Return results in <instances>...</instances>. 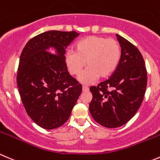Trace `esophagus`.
<instances>
[{
  "label": "esophagus",
  "instance_id": "1",
  "mask_svg": "<svg viewBox=\"0 0 160 160\" xmlns=\"http://www.w3.org/2000/svg\"><path fill=\"white\" fill-rule=\"evenodd\" d=\"M82 89H83V91H88L89 90V88L88 86H86V85H83L82 86Z\"/></svg>",
  "mask_w": 160,
  "mask_h": 160
}]
</instances>
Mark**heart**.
<instances>
[{
    "label": "heart",
    "mask_w": 160,
    "mask_h": 160,
    "mask_svg": "<svg viewBox=\"0 0 160 160\" xmlns=\"http://www.w3.org/2000/svg\"><path fill=\"white\" fill-rule=\"evenodd\" d=\"M121 56L120 44L114 38L88 36L76 44L75 51L69 50L65 60L69 73L79 76L83 83H93L99 77L107 78L114 72Z\"/></svg>",
    "instance_id": "heart-1"
}]
</instances>
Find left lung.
<instances>
[{"label":"left lung","mask_w":160,"mask_h":160,"mask_svg":"<svg viewBox=\"0 0 160 160\" xmlns=\"http://www.w3.org/2000/svg\"><path fill=\"white\" fill-rule=\"evenodd\" d=\"M121 47L119 64L108 80L90 88L89 105L97 123L108 128L123 126L136 114L143 101L147 86V70L136 46L116 34Z\"/></svg>","instance_id":"8db88e82"}]
</instances>
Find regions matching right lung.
Masks as SVG:
<instances>
[{
	"label": "right lung",
	"mask_w": 160,
	"mask_h": 160,
	"mask_svg": "<svg viewBox=\"0 0 160 160\" xmlns=\"http://www.w3.org/2000/svg\"><path fill=\"white\" fill-rule=\"evenodd\" d=\"M79 36L76 31L51 30L30 39L19 58L17 86L29 117L44 129L64 124L82 91V85L69 75L66 48ZM57 49V55L46 52Z\"/></svg>",
	"instance_id": "1"
}]
</instances>
